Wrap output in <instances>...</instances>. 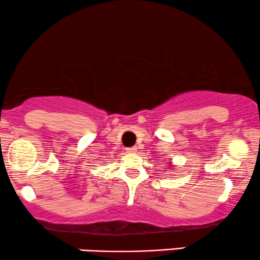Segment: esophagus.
<instances>
[{"label": "esophagus", "mask_w": 260, "mask_h": 260, "mask_svg": "<svg viewBox=\"0 0 260 260\" xmlns=\"http://www.w3.org/2000/svg\"><path fill=\"white\" fill-rule=\"evenodd\" d=\"M126 153H129V154H131V153H136V150H137V148L136 147H131V148H126Z\"/></svg>", "instance_id": "obj_1"}]
</instances>
